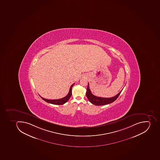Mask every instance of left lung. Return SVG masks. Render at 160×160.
Here are the masks:
<instances>
[{"instance_id":"left-lung-1","label":"left lung","mask_w":160,"mask_h":160,"mask_svg":"<svg viewBox=\"0 0 160 160\" xmlns=\"http://www.w3.org/2000/svg\"><path fill=\"white\" fill-rule=\"evenodd\" d=\"M122 90L120 91L118 94L116 95L115 96L111 98H102L99 97H97L92 95L91 92V90L89 88V84L88 83L87 89V92L86 96L87 97L89 101L92 104L96 106H102L105 105L112 103L113 102L115 101L116 99L119 96L120 94L122 92Z\"/></svg>"}]
</instances>
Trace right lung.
<instances>
[{
    "label": "right lung",
    "instance_id": "obj_1",
    "mask_svg": "<svg viewBox=\"0 0 160 160\" xmlns=\"http://www.w3.org/2000/svg\"><path fill=\"white\" fill-rule=\"evenodd\" d=\"M74 83H73L70 87L68 94L66 95L65 97L63 98L57 99V100H48V99H44V98H43L41 97V98L43 100H44L45 101L47 102V103L54 104V105H63V104H65L66 102H67L68 101V100L70 99V97L72 96V88L73 86L74 85Z\"/></svg>",
    "mask_w": 160,
    "mask_h": 160
}]
</instances>
